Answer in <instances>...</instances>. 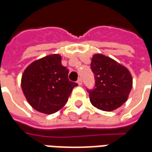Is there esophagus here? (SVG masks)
Listing matches in <instances>:
<instances>
[{
	"mask_svg": "<svg viewBox=\"0 0 152 152\" xmlns=\"http://www.w3.org/2000/svg\"><path fill=\"white\" fill-rule=\"evenodd\" d=\"M77 83H78L79 86H81V85H82V79H81V78H79V79L77 80Z\"/></svg>",
	"mask_w": 152,
	"mask_h": 152,
	"instance_id": "esophagus-1",
	"label": "esophagus"
}]
</instances>
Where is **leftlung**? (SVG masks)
Listing matches in <instances>:
<instances>
[{"instance_id": "1", "label": "left lung", "mask_w": 152, "mask_h": 152, "mask_svg": "<svg viewBox=\"0 0 152 152\" xmlns=\"http://www.w3.org/2000/svg\"><path fill=\"white\" fill-rule=\"evenodd\" d=\"M95 84L87 89L93 106L105 112H112L123 105L133 86L129 71L111 58L94 54L91 62Z\"/></svg>"}]
</instances>
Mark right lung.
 <instances>
[{
  "label": "right lung",
  "mask_w": 152,
  "mask_h": 152,
  "mask_svg": "<svg viewBox=\"0 0 152 152\" xmlns=\"http://www.w3.org/2000/svg\"><path fill=\"white\" fill-rule=\"evenodd\" d=\"M58 54L35 61L22 76V89L29 104L38 112L53 114L63 107L77 83L68 80L69 70Z\"/></svg>",
  "instance_id": "right-lung-1"
}]
</instances>
